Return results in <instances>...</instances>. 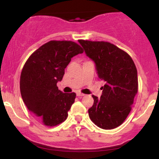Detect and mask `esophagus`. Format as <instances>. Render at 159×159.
Instances as JSON below:
<instances>
[{"mask_svg": "<svg viewBox=\"0 0 159 159\" xmlns=\"http://www.w3.org/2000/svg\"><path fill=\"white\" fill-rule=\"evenodd\" d=\"M77 96H84V94L82 93L78 92V93H77Z\"/></svg>", "mask_w": 159, "mask_h": 159, "instance_id": "obj_1", "label": "esophagus"}]
</instances>
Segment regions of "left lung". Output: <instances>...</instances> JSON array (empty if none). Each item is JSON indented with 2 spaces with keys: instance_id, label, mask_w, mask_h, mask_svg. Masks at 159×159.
Listing matches in <instances>:
<instances>
[{
  "instance_id": "8db88e82",
  "label": "left lung",
  "mask_w": 159,
  "mask_h": 159,
  "mask_svg": "<svg viewBox=\"0 0 159 159\" xmlns=\"http://www.w3.org/2000/svg\"><path fill=\"white\" fill-rule=\"evenodd\" d=\"M78 42L94 61L98 78L105 82L101 97L92 96L94 103L88 110L89 116L101 129H115L127 118L138 93L135 64L128 53L108 42Z\"/></svg>"
}]
</instances>
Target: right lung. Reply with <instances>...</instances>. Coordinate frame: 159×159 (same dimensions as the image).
Masks as SVG:
<instances>
[{
    "instance_id": "obj_1",
    "label": "right lung",
    "mask_w": 159,
    "mask_h": 159,
    "mask_svg": "<svg viewBox=\"0 0 159 159\" xmlns=\"http://www.w3.org/2000/svg\"><path fill=\"white\" fill-rule=\"evenodd\" d=\"M84 52L72 41L52 40L29 57L20 76V90L28 110L46 126L64 122L75 99L76 93H64L58 90L72 57Z\"/></svg>"
}]
</instances>
